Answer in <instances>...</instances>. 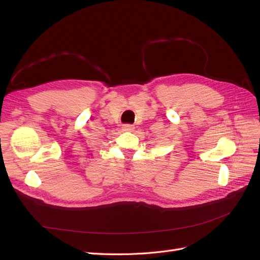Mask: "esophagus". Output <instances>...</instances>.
<instances>
[{
  "mask_svg": "<svg viewBox=\"0 0 260 260\" xmlns=\"http://www.w3.org/2000/svg\"><path fill=\"white\" fill-rule=\"evenodd\" d=\"M133 129H135V127H133L132 124H123L122 125V130L125 132H131V131H133Z\"/></svg>",
  "mask_w": 260,
  "mask_h": 260,
  "instance_id": "obj_1",
  "label": "esophagus"
}]
</instances>
